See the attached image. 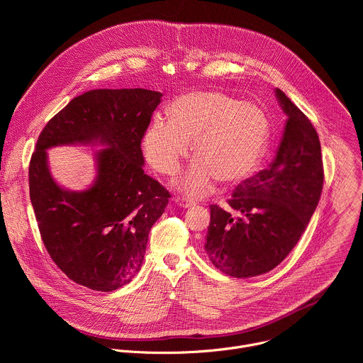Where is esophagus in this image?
Returning <instances> with one entry per match:
<instances>
[{
	"mask_svg": "<svg viewBox=\"0 0 363 363\" xmlns=\"http://www.w3.org/2000/svg\"><path fill=\"white\" fill-rule=\"evenodd\" d=\"M175 203L178 206H182V208H189V206L195 205V201L191 199V198H186V196H177Z\"/></svg>",
	"mask_w": 363,
	"mask_h": 363,
	"instance_id": "obj_1",
	"label": "esophagus"
}]
</instances>
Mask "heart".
Instances as JSON below:
<instances>
[{
    "label": "heart",
    "mask_w": 363,
    "mask_h": 363,
    "mask_svg": "<svg viewBox=\"0 0 363 363\" xmlns=\"http://www.w3.org/2000/svg\"><path fill=\"white\" fill-rule=\"evenodd\" d=\"M167 112L168 119L150 121L142 149L155 171L174 175L194 139L196 160L177 181L182 191L203 194L216 179L237 184L260 165L270 138V122L260 106L220 90H202L179 96Z\"/></svg>",
    "instance_id": "obj_1"
}]
</instances>
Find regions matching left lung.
Returning <instances> with one entry per match:
<instances>
[{"mask_svg": "<svg viewBox=\"0 0 363 363\" xmlns=\"http://www.w3.org/2000/svg\"><path fill=\"white\" fill-rule=\"evenodd\" d=\"M276 93L287 122L274 161L235 186L228 210L210 205L203 248L231 277H255L279 266L304 233L323 189L318 132L284 91Z\"/></svg>", "mask_w": 363, "mask_h": 363, "instance_id": "8db88e82", "label": "left lung"}]
</instances>
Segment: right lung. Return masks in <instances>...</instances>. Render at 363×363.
Segmentation results:
<instances>
[{"mask_svg": "<svg viewBox=\"0 0 363 363\" xmlns=\"http://www.w3.org/2000/svg\"><path fill=\"white\" fill-rule=\"evenodd\" d=\"M162 93L97 89L70 100L43 128L28 167L30 199L51 260L74 283L113 291L139 272L169 191L143 172L142 138ZM99 138L98 179L69 193L49 177L45 149Z\"/></svg>", "mask_w": 363, "mask_h": 363, "instance_id": "add662e5", "label": "right lung"}]
</instances>
